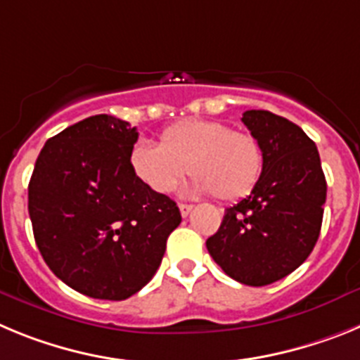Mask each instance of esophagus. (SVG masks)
Returning <instances> with one entry per match:
<instances>
[{"mask_svg": "<svg viewBox=\"0 0 360 360\" xmlns=\"http://www.w3.org/2000/svg\"><path fill=\"white\" fill-rule=\"evenodd\" d=\"M178 207H180V212H182L184 218H186V216H189V212L193 211V205H189V203H180Z\"/></svg>", "mask_w": 360, "mask_h": 360, "instance_id": "obj_1", "label": "esophagus"}]
</instances>
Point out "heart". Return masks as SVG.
Segmentation results:
<instances>
[{
  "label": "heart",
  "instance_id": "b5f03b06",
  "mask_svg": "<svg viewBox=\"0 0 360 360\" xmlns=\"http://www.w3.org/2000/svg\"><path fill=\"white\" fill-rule=\"evenodd\" d=\"M129 169L141 184L167 195L186 173L187 195H211L234 202L250 195L263 171V151L249 133L214 120L191 119L165 128L158 146L139 141L129 149Z\"/></svg>",
  "mask_w": 360,
  "mask_h": 360
}]
</instances>
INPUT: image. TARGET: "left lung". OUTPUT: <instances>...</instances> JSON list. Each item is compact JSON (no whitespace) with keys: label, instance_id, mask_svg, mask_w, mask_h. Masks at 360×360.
<instances>
[{"label":"left lung","instance_id":"1","mask_svg":"<svg viewBox=\"0 0 360 360\" xmlns=\"http://www.w3.org/2000/svg\"><path fill=\"white\" fill-rule=\"evenodd\" d=\"M241 120L262 146V178L225 209L205 245L225 274L265 287L294 272L316 247L326 180L316 144L297 124L265 110L245 111Z\"/></svg>","mask_w":360,"mask_h":360}]
</instances>
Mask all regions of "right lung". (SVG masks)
Returning a JSON list of instances; mask_svg holds the SVG:
<instances>
[{
    "label": "right lung",
    "instance_id": "add662e5",
    "mask_svg": "<svg viewBox=\"0 0 360 360\" xmlns=\"http://www.w3.org/2000/svg\"><path fill=\"white\" fill-rule=\"evenodd\" d=\"M136 128L113 115L68 126L41 149L28 214L41 256L70 288L122 301L151 281L180 225L176 203L129 169Z\"/></svg>",
    "mask_w": 360,
    "mask_h": 360
}]
</instances>
